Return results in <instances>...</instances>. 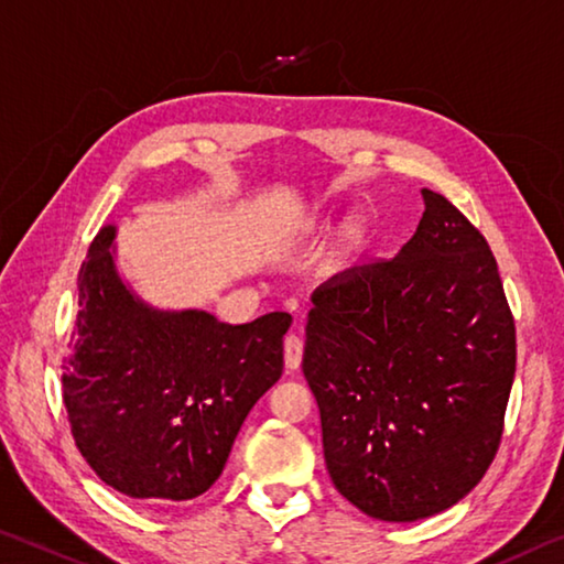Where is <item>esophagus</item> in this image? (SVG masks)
Listing matches in <instances>:
<instances>
[{
	"mask_svg": "<svg viewBox=\"0 0 564 564\" xmlns=\"http://www.w3.org/2000/svg\"><path fill=\"white\" fill-rule=\"evenodd\" d=\"M283 359H285V369L296 371L303 359V341L296 334H289L283 341Z\"/></svg>",
	"mask_w": 564,
	"mask_h": 564,
	"instance_id": "34e87169",
	"label": "esophagus"
}]
</instances>
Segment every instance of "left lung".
I'll return each mask as SVG.
<instances>
[{
  "label": "left lung",
  "mask_w": 564,
  "mask_h": 564,
  "mask_svg": "<svg viewBox=\"0 0 564 564\" xmlns=\"http://www.w3.org/2000/svg\"><path fill=\"white\" fill-rule=\"evenodd\" d=\"M391 261L311 296L303 377L334 487L364 514L416 522L477 487L502 440L514 318L485 236L434 191Z\"/></svg>",
  "instance_id": "left-lung-1"
}]
</instances>
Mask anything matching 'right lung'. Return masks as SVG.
Returning <instances> with one entry per match:
<instances>
[{"instance_id": "obj_1", "label": "right lung", "mask_w": 564, "mask_h": 564, "mask_svg": "<svg viewBox=\"0 0 564 564\" xmlns=\"http://www.w3.org/2000/svg\"><path fill=\"white\" fill-rule=\"evenodd\" d=\"M115 226L79 268L77 341L62 373L75 444L105 485L142 502H185L226 467L248 411L283 373L291 314L223 324L165 311L118 271Z\"/></svg>"}]
</instances>
